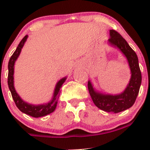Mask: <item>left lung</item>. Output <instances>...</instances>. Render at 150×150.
Instances as JSON below:
<instances>
[{"label":"left lung","instance_id":"left-lung-1","mask_svg":"<svg viewBox=\"0 0 150 150\" xmlns=\"http://www.w3.org/2000/svg\"><path fill=\"white\" fill-rule=\"evenodd\" d=\"M110 35L109 44L120 49L128 60L131 72L129 83L122 93L116 95L96 91L90 81L88 82V88L93 103L98 108L107 112L117 113L130 108L134 104L142 83V73L137 54L126 40L114 30H110Z\"/></svg>","mask_w":150,"mask_h":150}]
</instances>
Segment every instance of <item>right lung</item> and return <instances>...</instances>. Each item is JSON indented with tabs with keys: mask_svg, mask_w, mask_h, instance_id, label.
<instances>
[{
	"mask_svg": "<svg viewBox=\"0 0 150 150\" xmlns=\"http://www.w3.org/2000/svg\"><path fill=\"white\" fill-rule=\"evenodd\" d=\"M28 37V35H25V37L23 38V39L21 40L19 44L18 45L17 48H16V51L13 52V55L11 57L9 62H8V85L11 93L12 98H13L16 107H18V109H19L21 112H22L23 113H25V114L34 117H43V116H46L47 115L53 112L55 110L57 105L58 99L59 97L60 88H62V86L64 83V81H66L67 77L60 80V81L57 83V85H56L54 95H53V98L52 99H51V102H49L48 103L45 104H38V105H33V104H30L27 103V102H24V101L21 99L20 96H19V95H18V93H16V90H15L14 88V86H13V70H14L15 62H16L18 57H19V54H20L22 47L24 46V44H25V43L26 42Z\"/></svg>",
	"mask_w": 150,
	"mask_h": 150,
	"instance_id": "add662e5",
	"label": "right lung"
}]
</instances>
